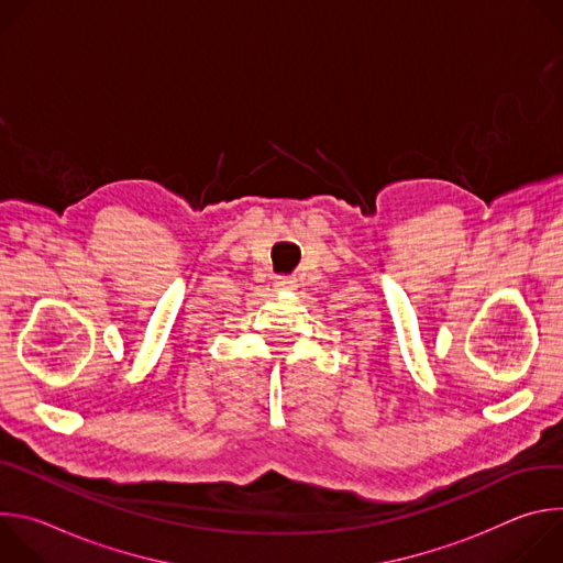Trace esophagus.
<instances>
[{"label":"esophagus","instance_id":"34e87169","mask_svg":"<svg viewBox=\"0 0 563 563\" xmlns=\"http://www.w3.org/2000/svg\"><path fill=\"white\" fill-rule=\"evenodd\" d=\"M276 287L278 289H296V280L291 276H278Z\"/></svg>","mask_w":563,"mask_h":563}]
</instances>
